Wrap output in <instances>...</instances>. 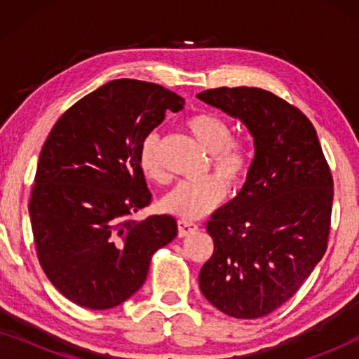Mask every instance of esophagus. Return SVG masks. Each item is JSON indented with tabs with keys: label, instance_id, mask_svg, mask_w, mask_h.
I'll list each match as a JSON object with an SVG mask.
<instances>
[{
	"label": "esophagus",
	"instance_id": "34e87169",
	"mask_svg": "<svg viewBox=\"0 0 359 359\" xmlns=\"http://www.w3.org/2000/svg\"><path fill=\"white\" fill-rule=\"evenodd\" d=\"M199 227L193 222H188V220H178V235L180 237H186V235L193 233Z\"/></svg>",
	"mask_w": 359,
	"mask_h": 359
}]
</instances>
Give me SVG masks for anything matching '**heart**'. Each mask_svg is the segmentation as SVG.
Masks as SVG:
<instances>
[{
    "mask_svg": "<svg viewBox=\"0 0 359 359\" xmlns=\"http://www.w3.org/2000/svg\"><path fill=\"white\" fill-rule=\"evenodd\" d=\"M186 127L199 145L210 154V166L217 176H208L199 181H181L160 201L163 212L181 219H201L212 212L222 203L225 186L238 189L250 173L252 154L245 139L232 137V129L222 117L212 112H198L186 121ZM142 173L155 183H166L163 161H161L160 135L150 132L144 137L139 150Z\"/></svg>",
    "mask_w": 359,
    "mask_h": 359,
    "instance_id": "obj_1",
    "label": "heart"
}]
</instances>
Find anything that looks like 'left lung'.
<instances>
[{
    "label": "left lung",
    "instance_id": "left-lung-1",
    "mask_svg": "<svg viewBox=\"0 0 359 359\" xmlns=\"http://www.w3.org/2000/svg\"><path fill=\"white\" fill-rule=\"evenodd\" d=\"M198 97L242 121L255 144L242 191L205 225L214 253L201 268V292L230 317H264L297 292L325 255L330 168L312 122L273 93L224 86Z\"/></svg>",
    "mask_w": 359,
    "mask_h": 359
}]
</instances>
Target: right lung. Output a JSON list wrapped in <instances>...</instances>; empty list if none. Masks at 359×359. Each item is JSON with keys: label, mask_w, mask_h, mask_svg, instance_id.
Segmentation results:
<instances>
[{"label": "right lung", "mask_w": 359, "mask_h": 359, "mask_svg": "<svg viewBox=\"0 0 359 359\" xmlns=\"http://www.w3.org/2000/svg\"><path fill=\"white\" fill-rule=\"evenodd\" d=\"M183 106L163 86L122 78L81 97L48 134L29 215L43 273L76 306L106 311L134 296L154 253L178 233L171 215H129L151 199L142 140Z\"/></svg>", "instance_id": "1"}]
</instances>
